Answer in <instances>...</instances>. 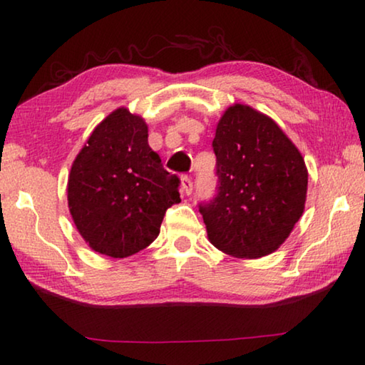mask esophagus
<instances>
[{
    "label": "esophagus",
    "mask_w": 365,
    "mask_h": 365,
    "mask_svg": "<svg viewBox=\"0 0 365 365\" xmlns=\"http://www.w3.org/2000/svg\"><path fill=\"white\" fill-rule=\"evenodd\" d=\"M182 190L185 195H191V191H193V182H191V178L188 175L182 177Z\"/></svg>",
    "instance_id": "34e87169"
}]
</instances>
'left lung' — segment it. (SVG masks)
<instances>
[{"label": "left lung", "mask_w": 365, "mask_h": 365, "mask_svg": "<svg viewBox=\"0 0 365 365\" xmlns=\"http://www.w3.org/2000/svg\"><path fill=\"white\" fill-rule=\"evenodd\" d=\"M212 150L217 187L197 205L209 240L237 257L270 255L304 211V159L270 117L243 104L222 115Z\"/></svg>", "instance_id": "8db88e82"}]
</instances>
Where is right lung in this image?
<instances>
[{"label": "right lung", "mask_w": 365, "mask_h": 365, "mask_svg": "<svg viewBox=\"0 0 365 365\" xmlns=\"http://www.w3.org/2000/svg\"><path fill=\"white\" fill-rule=\"evenodd\" d=\"M180 178L148 145L145 120L127 109L109 114L78 153L67 200L91 250L127 257L158 238L165 211L180 202Z\"/></svg>", "instance_id": "obj_1"}]
</instances>
